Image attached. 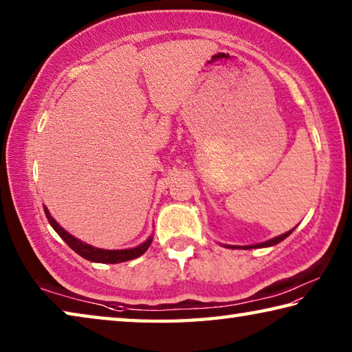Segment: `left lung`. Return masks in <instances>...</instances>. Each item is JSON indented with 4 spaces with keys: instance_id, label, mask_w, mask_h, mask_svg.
<instances>
[{
    "instance_id": "8db88e82",
    "label": "left lung",
    "mask_w": 352,
    "mask_h": 352,
    "mask_svg": "<svg viewBox=\"0 0 352 352\" xmlns=\"http://www.w3.org/2000/svg\"><path fill=\"white\" fill-rule=\"evenodd\" d=\"M292 231L294 230H290V231H287V233L285 234H281V236H278V237H273V239H270V241H267V242H264V243H256V245H248V247H243V248H247V250H250V248H262V247H272V245H276V243H279L281 241H284L285 237H287ZM234 248V247H233Z\"/></svg>"
}]
</instances>
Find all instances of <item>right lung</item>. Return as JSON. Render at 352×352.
Segmentation results:
<instances>
[{
	"label": "right lung",
	"mask_w": 352,
	"mask_h": 352,
	"mask_svg": "<svg viewBox=\"0 0 352 352\" xmlns=\"http://www.w3.org/2000/svg\"><path fill=\"white\" fill-rule=\"evenodd\" d=\"M45 214L47 220H50V223L52 228L56 230V233L62 237V239L68 243L71 250H74L77 254H80L82 258H85L91 262H102V264H118V262H124V261H130V259H135V258H140V256L146 252V250L151 247L152 243V237H148V239L141 243L140 247L136 248H129V250H102V248H96V247H91L88 245V243L82 242L79 239H76L71 234H68L67 231H65L60 225H58L52 216L47 211V208L45 206Z\"/></svg>",
	"instance_id": "add662e5"
}]
</instances>
